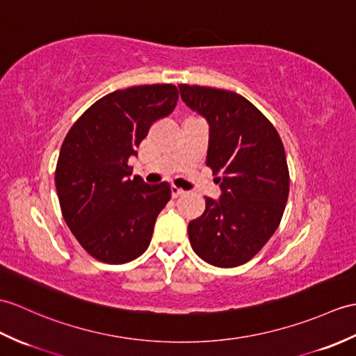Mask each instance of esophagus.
<instances>
[{
	"label": "esophagus",
	"instance_id": "34e87169",
	"mask_svg": "<svg viewBox=\"0 0 356 356\" xmlns=\"http://www.w3.org/2000/svg\"><path fill=\"white\" fill-rule=\"evenodd\" d=\"M184 194H185L184 189H180V188H177V186H171V195L175 197V198H177V197H180V195H184Z\"/></svg>",
	"mask_w": 356,
	"mask_h": 356
}]
</instances>
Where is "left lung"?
Segmentation results:
<instances>
[{
    "instance_id": "obj_1",
    "label": "left lung",
    "mask_w": 356,
    "mask_h": 356,
    "mask_svg": "<svg viewBox=\"0 0 356 356\" xmlns=\"http://www.w3.org/2000/svg\"><path fill=\"white\" fill-rule=\"evenodd\" d=\"M180 98L209 124L206 165L221 188L218 200L188 225L193 250L211 266L250 261L282 220L290 193L284 144L264 113L232 90L179 85Z\"/></svg>"
}]
</instances>
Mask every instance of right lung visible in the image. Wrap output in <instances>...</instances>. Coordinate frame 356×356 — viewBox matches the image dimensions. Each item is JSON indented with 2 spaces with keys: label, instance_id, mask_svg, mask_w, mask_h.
Segmentation results:
<instances>
[{
  "label": "right lung",
  "instance_id": "1",
  "mask_svg": "<svg viewBox=\"0 0 356 356\" xmlns=\"http://www.w3.org/2000/svg\"><path fill=\"white\" fill-rule=\"evenodd\" d=\"M177 100L175 85L115 90L90 106L65 136L56 167L57 197L72 235L95 259L126 264L150 245L171 189L167 181L130 179L129 159Z\"/></svg>",
  "mask_w": 356,
  "mask_h": 356
}]
</instances>
